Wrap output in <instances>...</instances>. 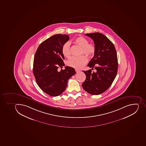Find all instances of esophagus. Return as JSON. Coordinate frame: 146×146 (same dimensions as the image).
<instances>
[{
  "mask_svg": "<svg viewBox=\"0 0 146 146\" xmlns=\"http://www.w3.org/2000/svg\"><path fill=\"white\" fill-rule=\"evenodd\" d=\"M75 71H76V73H78V72H80V70H78V69H75Z\"/></svg>",
  "mask_w": 146,
  "mask_h": 146,
  "instance_id": "esophagus-1",
  "label": "esophagus"
}]
</instances>
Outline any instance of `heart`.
Masks as SVG:
<instances>
[{"label":"heart","mask_w":146,"mask_h":146,"mask_svg":"<svg viewBox=\"0 0 146 146\" xmlns=\"http://www.w3.org/2000/svg\"><path fill=\"white\" fill-rule=\"evenodd\" d=\"M75 43L81 47L80 54H85L88 57L93 56L96 51V46L93 43H88V40L84 37H78L75 39ZM62 52L64 56L69 58L71 56V46L70 42H66L62 46ZM88 58L85 55H81L79 57H72L66 62L68 66L74 67V68L80 69L82 68L84 65L88 62Z\"/></svg>","instance_id":"obj_1"}]
</instances>
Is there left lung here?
Returning a JSON list of instances; mask_svg holds the SVG:
<instances>
[{
  "mask_svg": "<svg viewBox=\"0 0 146 146\" xmlns=\"http://www.w3.org/2000/svg\"><path fill=\"white\" fill-rule=\"evenodd\" d=\"M93 39L96 46L94 55L88 66L91 69L83 71L86 79L83 89L92 95H99L107 91L112 85L118 70V58L114 44L106 36L100 33H87Z\"/></svg>",
  "mask_w": 146,
  "mask_h": 146,
  "instance_id": "obj_1",
  "label": "left lung"
}]
</instances>
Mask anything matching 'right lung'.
<instances>
[{
	"label": "right lung",
	"mask_w": 146,
	"mask_h": 146,
	"mask_svg": "<svg viewBox=\"0 0 146 146\" xmlns=\"http://www.w3.org/2000/svg\"><path fill=\"white\" fill-rule=\"evenodd\" d=\"M69 39L66 34H55L38 46L34 56L33 73L40 88L48 95L57 96L66 88L69 78L76 74L74 68L65 66L62 46Z\"/></svg>",
	"instance_id": "right-lung-1"
}]
</instances>
